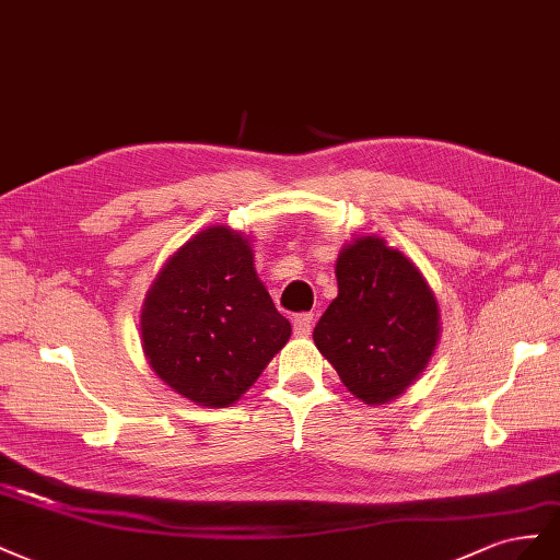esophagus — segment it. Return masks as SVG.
Instances as JSON below:
<instances>
[{
	"instance_id": "esophagus-1",
	"label": "esophagus",
	"mask_w": 560,
	"mask_h": 560,
	"mask_svg": "<svg viewBox=\"0 0 560 560\" xmlns=\"http://www.w3.org/2000/svg\"><path fill=\"white\" fill-rule=\"evenodd\" d=\"M312 326H314V314L312 312L298 314L293 318V332L298 335V338H307V335L312 332Z\"/></svg>"
}]
</instances>
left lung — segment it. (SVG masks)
Returning <instances> with one entry per match:
<instances>
[{"mask_svg":"<svg viewBox=\"0 0 560 560\" xmlns=\"http://www.w3.org/2000/svg\"><path fill=\"white\" fill-rule=\"evenodd\" d=\"M338 298L314 328V345L342 385L369 406H385L418 380L441 338L434 291L410 258L377 234L342 246Z\"/></svg>","mask_w":560,"mask_h":560,"instance_id":"left-lung-1","label":"left lung"}]
</instances>
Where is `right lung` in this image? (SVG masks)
Wrapping results in <instances>:
<instances>
[{
	"label": "right lung",
	"instance_id": "right-lung-1",
	"mask_svg": "<svg viewBox=\"0 0 560 560\" xmlns=\"http://www.w3.org/2000/svg\"><path fill=\"white\" fill-rule=\"evenodd\" d=\"M291 338L253 265L250 236L211 225L164 262L140 310L150 369L175 394L228 408Z\"/></svg>",
	"mask_w": 560,
	"mask_h": 560
}]
</instances>
